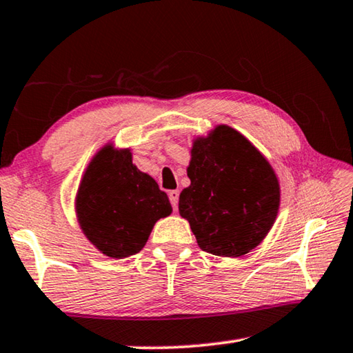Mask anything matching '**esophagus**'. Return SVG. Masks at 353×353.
Returning <instances> with one entry per match:
<instances>
[{
	"label": "esophagus",
	"instance_id": "34e87169",
	"mask_svg": "<svg viewBox=\"0 0 353 353\" xmlns=\"http://www.w3.org/2000/svg\"><path fill=\"white\" fill-rule=\"evenodd\" d=\"M168 196H170V202H171V205H172V208H177V205H179V191L177 190H171L170 193H168Z\"/></svg>",
	"mask_w": 353,
	"mask_h": 353
}]
</instances>
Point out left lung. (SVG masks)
Here are the masks:
<instances>
[{"label":"left lung","mask_w":353,"mask_h":353,"mask_svg":"<svg viewBox=\"0 0 353 353\" xmlns=\"http://www.w3.org/2000/svg\"><path fill=\"white\" fill-rule=\"evenodd\" d=\"M190 187L179 213L199 248L219 256H241L259 246L276 221L279 181L268 160L229 126L194 141Z\"/></svg>","instance_id":"left-lung-1"}]
</instances>
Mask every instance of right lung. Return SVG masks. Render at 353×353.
Segmentation results:
<instances>
[{"label":"right lung","mask_w":353,"mask_h":353,"mask_svg":"<svg viewBox=\"0 0 353 353\" xmlns=\"http://www.w3.org/2000/svg\"><path fill=\"white\" fill-rule=\"evenodd\" d=\"M83 234L107 256L124 259L145 248L154 224L172 212L157 182L132 165L129 151L97 154L76 198Z\"/></svg>","instance_id":"1"}]
</instances>
